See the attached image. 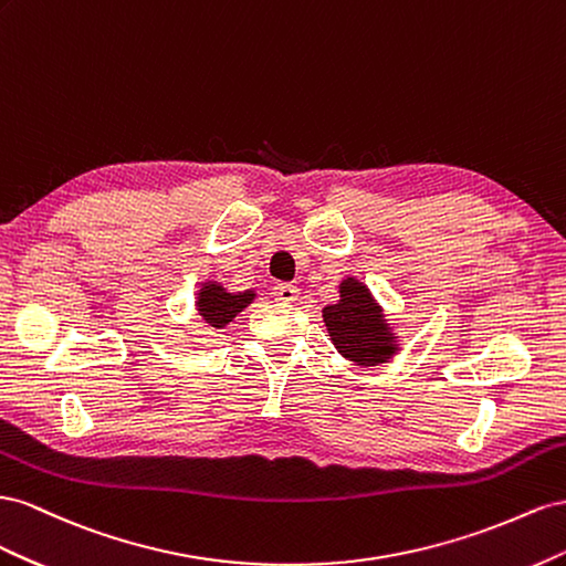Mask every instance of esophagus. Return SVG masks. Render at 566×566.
<instances>
[{
	"instance_id": "esophagus-1",
	"label": "esophagus",
	"mask_w": 566,
	"mask_h": 566,
	"mask_svg": "<svg viewBox=\"0 0 566 566\" xmlns=\"http://www.w3.org/2000/svg\"><path fill=\"white\" fill-rule=\"evenodd\" d=\"M272 296L280 303H294L298 301V289L294 284H277L272 289Z\"/></svg>"
}]
</instances>
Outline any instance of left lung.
I'll return each instance as SVG.
<instances>
[{
    "mask_svg": "<svg viewBox=\"0 0 566 566\" xmlns=\"http://www.w3.org/2000/svg\"><path fill=\"white\" fill-rule=\"evenodd\" d=\"M338 303L322 311L336 350L355 365H379L398 350L396 336L384 319L369 289L355 277L338 284Z\"/></svg>",
    "mask_w": 566,
    "mask_h": 566,
    "instance_id": "obj_1",
    "label": "left lung"
}]
</instances>
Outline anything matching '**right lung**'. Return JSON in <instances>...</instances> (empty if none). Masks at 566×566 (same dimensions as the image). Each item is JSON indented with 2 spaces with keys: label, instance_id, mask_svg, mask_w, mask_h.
<instances>
[{
  "label": "right lung",
  "instance_id": "1",
  "mask_svg": "<svg viewBox=\"0 0 566 566\" xmlns=\"http://www.w3.org/2000/svg\"><path fill=\"white\" fill-rule=\"evenodd\" d=\"M255 298L253 292H239L230 294L228 289L216 282H206L199 292L197 311L208 322V325L222 329L230 322L247 308V305Z\"/></svg>",
  "mask_w": 566,
  "mask_h": 566
}]
</instances>
